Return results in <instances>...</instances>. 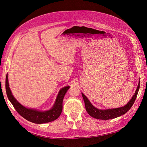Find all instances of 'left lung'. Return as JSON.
Listing matches in <instances>:
<instances>
[{
    "mask_svg": "<svg viewBox=\"0 0 147 147\" xmlns=\"http://www.w3.org/2000/svg\"><path fill=\"white\" fill-rule=\"evenodd\" d=\"M139 87H140V80H139L138 87L135 94L133 95V96L125 106L121 107L115 108V109H104V110L99 109L94 107L85 95L83 93H82V97L84 98V100L85 102L86 111L88 113L89 115L94 118L98 119L107 120V119H113V118H117L118 117H120L121 115H123L125 114L126 112H128L131 107V106L133 105L134 102H135L136 98L139 89Z\"/></svg>",
    "mask_w": 147,
    "mask_h": 147,
    "instance_id": "1",
    "label": "left lung"
}]
</instances>
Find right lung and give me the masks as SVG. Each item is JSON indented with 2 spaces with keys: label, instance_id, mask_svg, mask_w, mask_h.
<instances>
[{
  "label": "right lung",
  "instance_id": "add662e5",
  "mask_svg": "<svg viewBox=\"0 0 147 147\" xmlns=\"http://www.w3.org/2000/svg\"><path fill=\"white\" fill-rule=\"evenodd\" d=\"M69 87V86H66L60 89L55 103L50 110L41 111L35 109L27 108L19 103L12 94L10 88L9 87L8 74L6 76V92L11 104L14 106L16 111L22 117L30 122L35 124L47 123L53 121L59 117L62 111L63 99Z\"/></svg>",
  "mask_w": 147,
  "mask_h": 147
}]
</instances>
